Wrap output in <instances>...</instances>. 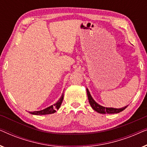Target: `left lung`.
I'll use <instances>...</instances> for the list:
<instances>
[{
	"label": "left lung",
	"mask_w": 147,
	"mask_h": 147,
	"mask_svg": "<svg viewBox=\"0 0 147 147\" xmlns=\"http://www.w3.org/2000/svg\"><path fill=\"white\" fill-rule=\"evenodd\" d=\"M87 90V94H88V100H89L90 106H92V108L95 110V111L98 112V113L100 114H116V113H119V112L123 111V110L126 108L127 106L122 108H106L104 106H102L99 105V104L96 103V102L93 100V98L90 95L89 90L86 89Z\"/></svg>",
	"instance_id": "8db88e82"
}]
</instances>
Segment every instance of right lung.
Wrapping results in <instances>:
<instances>
[{
  "instance_id": "add662e5",
  "label": "right lung",
  "mask_w": 147,
  "mask_h": 147,
  "mask_svg": "<svg viewBox=\"0 0 147 147\" xmlns=\"http://www.w3.org/2000/svg\"><path fill=\"white\" fill-rule=\"evenodd\" d=\"M63 99V94H62L61 97L59 98V100L56 102L55 104H54L53 105H52L49 107H48L45 109L40 110V111H35V112H31L30 113L32 114H35V115H45V114H53L55 113L56 112V110H58L61 106V104L62 103Z\"/></svg>"
}]
</instances>
